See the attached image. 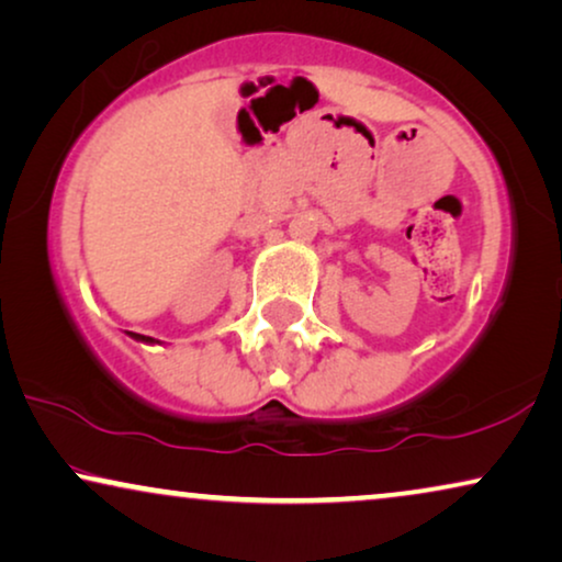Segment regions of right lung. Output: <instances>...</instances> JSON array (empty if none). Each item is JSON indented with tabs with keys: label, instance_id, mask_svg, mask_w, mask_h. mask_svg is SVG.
I'll list each match as a JSON object with an SVG mask.
<instances>
[{
	"label": "right lung",
	"instance_id": "1",
	"mask_svg": "<svg viewBox=\"0 0 562 562\" xmlns=\"http://www.w3.org/2000/svg\"><path fill=\"white\" fill-rule=\"evenodd\" d=\"M131 336H133V339H136V341H146V344H154V339H151V336H144V334H133V331H128Z\"/></svg>",
	"mask_w": 562,
	"mask_h": 562
}]
</instances>
